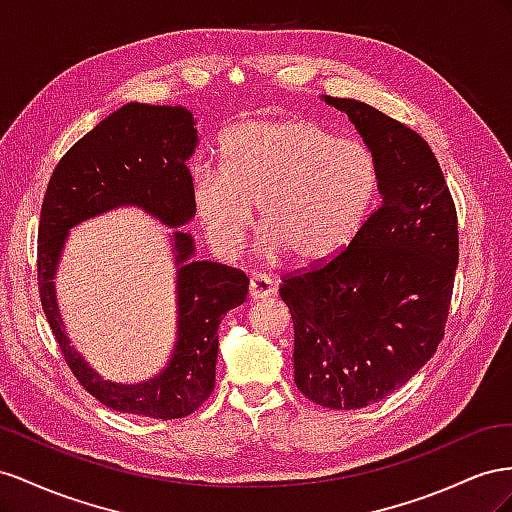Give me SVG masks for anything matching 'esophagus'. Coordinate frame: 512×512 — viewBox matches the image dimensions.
Instances as JSON below:
<instances>
[{
    "instance_id": "obj_1",
    "label": "esophagus",
    "mask_w": 512,
    "mask_h": 512,
    "mask_svg": "<svg viewBox=\"0 0 512 512\" xmlns=\"http://www.w3.org/2000/svg\"><path fill=\"white\" fill-rule=\"evenodd\" d=\"M248 294L257 302V300H266L268 296L274 294V281L270 276H251V281H248Z\"/></svg>"
}]
</instances>
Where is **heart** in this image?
<instances>
[{
  "label": "heart",
  "instance_id": "1",
  "mask_svg": "<svg viewBox=\"0 0 512 512\" xmlns=\"http://www.w3.org/2000/svg\"><path fill=\"white\" fill-rule=\"evenodd\" d=\"M221 169L193 173V206L214 251L236 259L261 210L270 259L319 264L352 242L373 208L379 165L369 145L311 120H246L218 148Z\"/></svg>",
  "mask_w": 512,
  "mask_h": 512
}]
</instances>
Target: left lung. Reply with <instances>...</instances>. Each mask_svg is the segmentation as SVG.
Here are the masks:
<instances>
[{"mask_svg":"<svg viewBox=\"0 0 512 512\" xmlns=\"http://www.w3.org/2000/svg\"><path fill=\"white\" fill-rule=\"evenodd\" d=\"M321 100L375 154L382 203L343 253L287 276L279 294L294 319L298 390L330 410H360L412 379L444 337L457 212L440 163L412 128L360 100Z\"/></svg>","mask_w":512,"mask_h":512,"instance_id":"8db88e82","label":"left lung"}]
</instances>
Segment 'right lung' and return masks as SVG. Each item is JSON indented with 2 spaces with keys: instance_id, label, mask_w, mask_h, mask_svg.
<instances>
[{
  "instance_id": "obj_1",
  "label": "right lung",
  "mask_w": 512,
  "mask_h": 512,
  "mask_svg": "<svg viewBox=\"0 0 512 512\" xmlns=\"http://www.w3.org/2000/svg\"><path fill=\"white\" fill-rule=\"evenodd\" d=\"M199 143L186 107L128 102L79 139L55 167L38 227V287L42 309L79 384L115 412L184 418L210 397L216 375L218 326L248 294L240 270L195 261L186 225L195 216L186 163ZM118 207H139L173 228L179 330L166 367L137 385L102 378L69 343L54 294L69 229Z\"/></svg>"
}]
</instances>
